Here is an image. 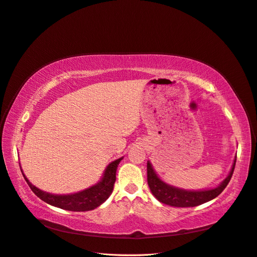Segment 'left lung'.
Instances as JSON below:
<instances>
[{"instance_id":"obj_1","label":"left lung","mask_w":257,"mask_h":257,"mask_svg":"<svg viewBox=\"0 0 257 257\" xmlns=\"http://www.w3.org/2000/svg\"><path fill=\"white\" fill-rule=\"evenodd\" d=\"M236 165V159L232 163V166L228 176L224 179V180L219 184L216 188L209 189V190H200V191H189L176 188L174 185L167 184L163 180H161L160 177L154 172V169L151 165L150 161L147 162V179L148 184L151 193L161 203L169 205L173 207H195L201 204H205L209 200H212L226 188L228 182L230 181V178L234 173Z\"/></svg>"}]
</instances>
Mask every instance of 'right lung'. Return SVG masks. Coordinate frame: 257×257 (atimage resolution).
<instances>
[{
  "label": "right lung",
  "mask_w": 257,
  "mask_h": 257,
  "mask_svg": "<svg viewBox=\"0 0 257 257\" xmlns=\"http://www.w3.org/2000/svg\"><path fill=\"white\" fill-rule=\"evenodd\" d=\"M122 159L123 158H120L111 162L106 167L102 179L96 184L83 191L74 194H67V195H58V194L44 192L36 188L35 185L28 180V178L22 173V169L21 173L23 177H25V180L29 184L30 189L32 190L37 197L44 200L45 203L61 209L68 210V211H89V210H93L102 205L110 196L113 190V184L115 182L116 168H118L119 163L122 161Z\"/></svg>",
  "instance_id": "obj_1"
}]
</instances>
